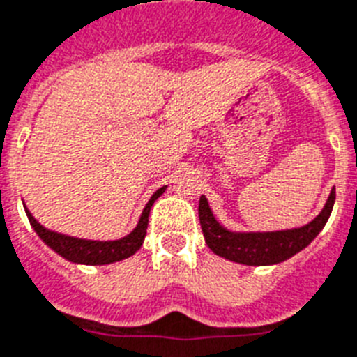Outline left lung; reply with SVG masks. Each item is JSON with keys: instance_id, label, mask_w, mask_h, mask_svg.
<instances>
[{"instance_id": "8db88e82", "label": "left lung", "mask_w": 357, "mask_h": 357, "mask_svg": "<svg viewBox=\"0 0 357 357\" xmlns=\"http://www.w3.org/2000/svg\"><path fill=\"white\" fill-rule=\"evenodd\" d=\"M336 190H331L321 212L302 228L280 231H231L213 217L208 199H199V222L204 241L215 255L244 266H273L291 259L324 230L333 212Z\"/></svg>"}]
</instances>
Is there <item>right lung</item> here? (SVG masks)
<instances>
[{"label":"right lung","mask_w":357,"mask_h":357,"mask_svg":"<svg viewBox=\"0 0 357 357\" xmlns=\"http://www.w3.org/2000/svg\"><path fill=\"white\" fill-rule=\"evenodd\" d=\"M167 187H161L154 192L149 203L145 204L144 212L140 215V221L136 225L135 230L129 235L116 241H88V238H77L70 237V235L57 234L36 221V217L26 210L24 212L29 215V221L36 234L43 238V243L50 246L55 253L63 257V259L70 260L73 264H86V266H104V264H113V262H120L123 259H129L135 255L144 244L145 234H147V225H149V213L153 208L154 201L165 192Z\"/></svg>","instance_id":"obj_1"}]
</instances>
